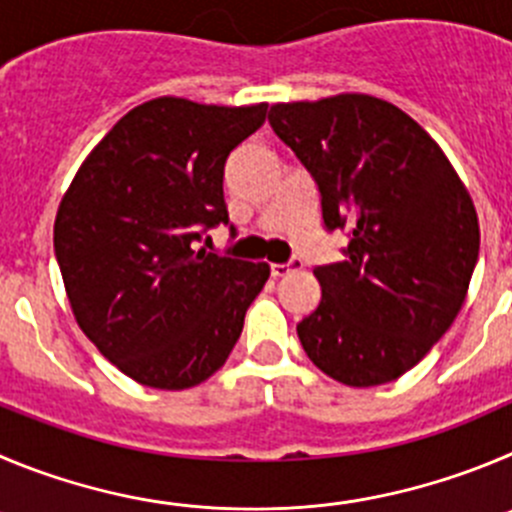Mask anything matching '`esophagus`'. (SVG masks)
<instances>
[{
    "mask_svg": "<svg viewBox=\"0 0 512 512\" xmlns=\"http://www.w3.org/2000/svg\"><path fill=\"white\" fill-rule=\"evenodd\" d=\"M298 267H300L298 260L285 262V265H278V262H275V265H270V275L272 278H285V275H290V272L298 270Z\"/></svg>",
    "mask_w": 512,
    "mask_h": 512,
    "instance_id": "esophagus-1",
    "label": "esophagus"
}]
</instances>
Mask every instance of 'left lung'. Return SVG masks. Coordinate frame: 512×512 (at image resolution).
<instances>
[{"instance_id":"obj_1","label":"left lung","mask_w":512,"mask_h":512,"mask_svg":"<svg viewBox=\"0 0 512 512\" xmlns=\"http://www.w3.org/2000/svg\"><path fill=\"white\" fill-rule=\"evenodd\" d=\"M270 126L318 181L326 227L351 232L346 260L313 270L323 298L298 323L305 353L346 386L399 379L467 298L480 252L470 191L439 143L374 95L275 103Z\"/></svg>"}]
</instances>
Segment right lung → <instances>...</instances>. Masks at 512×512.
<instances>
[{"label":"right lung","instance_id":"1","mask_svg":"<svg viewBox=\"0 0 512 512\" xmlns=\"http://www.w3.org/2000/svg\"><path fill=\"white\" fill-rule=\"evenodd\" d=\"M267 103L161 95L128 111L85 156L55 217V255L75 321L116 369L189 389L222 369L267 262L197 250L229 222L224 161Z\"/></svg>","mask_w":512,"mask_h":512}]
</instances>
